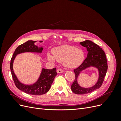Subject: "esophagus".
Returning a JSON list of instances; mask_svg holds the SVG:
<instances>
[{
  "mask_svg": "<svg viewBox=\"0 0 121 121\" xmlns=\"http://www.w3.org/2000/svg\"><path fill=\"white\" fill-rule=\"evenodd\" d=\"M63 72H64V70L63 69H59L57 70V73H58V74H59V73H63Z\"/></svg>",
  "mask_w": 121,
  "mask_h": 121,
  "instance_id": "34e87169",
  "label": "esophagus"
}]
</instances>
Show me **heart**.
<instances>
[{"label": "heart", "mask_w": 121, "mask_h": 121, "mask_svg": "<svg viewBox=\"0 0 121 121\" xmlns=\"http://www.w3.org/2000/svg\"><path fill=\"white\" fill-rule=\"evenodd\" d=\"M53 56L48 53L47 60L54 62H63L65 66L69 68H75L81 65L84 59V53L80 49L69 45H63L56 47L52 50Z\"/></svg>", "instance_id": "b5f03b06"}]
</instances>
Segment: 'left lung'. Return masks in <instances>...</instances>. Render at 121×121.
Masks as SVG:
<instances>
[{"label":"left lung","mask_w":121,"mask_h":121,"mask_svg":"<svg viewBox=\"0 0 121 121\" xmlns=\"http://www.w3.org/2000/svg\"><path fill=\"white\" fill-rule=\"evenodd\" d=\"M80 44L86 48L88 52L87 56L83 63L74 70L75 79L71 86V89L73 92L76 94H85L92 92L101 87L107 74L108 64L104 51L96 44L90 40H85L81 42ZM90 67H95L98 69V81L92 87L88 88L81 87L78 82V77L81 71Z\"/></svg>","instance_id":"1"}]
</instances>
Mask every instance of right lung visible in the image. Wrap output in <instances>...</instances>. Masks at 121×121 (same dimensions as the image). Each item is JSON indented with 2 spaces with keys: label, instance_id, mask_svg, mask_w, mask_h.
Segmentation results:
<instances>
[{
  "label": "right lung",
  "instance_id": "1",
  "mask_svg": "<svg viewBox=\"0 0 121 121\" xmlns=\"http://www.w3.org/2000/svg\"><path fill=\"white\" fill-rule=\"evenodd\" d=\"M37 41L28 40L27 42L18 46L14 51L13 57L11 58L10 69L14 84L18 89L29 94L42 95L45 94L49 90L54 78L57 75L56 68L51 69L42 68L38 80L32 84H25L21 83L15 75L13 69V63L17 54L24 52H34L41 53L43 48L42 46L38 47L35 45ZM42 43L43 41H39Z\"/></svg>",
  "mask_w": 121,
  "mask_h": 121
}]
</instances>
